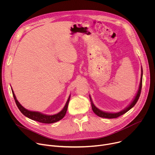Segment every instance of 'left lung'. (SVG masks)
<instances>
[{
  "label": "left lung",
  "instance_id": "left-lung-1",
  "mask_svg": "<svg viewBox=\"0 0 155 155\" xmlns=\"http://www.w3.org/2000/svg\"><path fill=\"white\" fill-rule=\"evenodd\" d=\"M142 75H143V70H142V68L141 69V78H140V85H139V90L138 92L135 97V98L134 99L133 101H132L130 104L126 107L124 110H122V111L118 112V113H108V112H105L103 111H101V110L98 109L93 104L92 99L90 96V101L91 102V107H92V109L93 110L94 113L97 115V116L101 117V118H109V119H111V118H118L119 117H120L121 115L124 114L125 113H126L127 111L130 109H131L132 107H133L137 103V101L139 100V98L140 97V93H141V90H142Z\"/></svg>",
  "mask_w": 155,
  "mask_h": 155
}]
</instances>
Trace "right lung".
Segmentation results:
<instances>
[{"instance_id": "right-lung-1", "label": "right lung", "mask_w": 155, "mask_h": 155, "mask_svg": "<svg viewBox=\"0 0 155 155\" xmlns=\"http://www.w3.org/2000/svg\"><path fill=\"white\" fill-rule=\"evenodd\" d=\"M12 91L13 96L14 99L15 101L16 104L18 108H19V110H20V112L22 114H23L26 117H28L32 120H34V121H36L40 122V123H45V124L53 123H55V122H57V121L61 120V119H62L64 118V117L65 116V115L66 114V112H67L68 104H69V102L70 101V97H71V96H69V97L68 99V101H67V102H66L64 107L63 108V109L60 112H59L58 114H57L56 115H47L42 114H41L40 112H37L29 111V110L24 108L19 103V102L16 99L13 90Z\"/></svg>"}]
</instances>
